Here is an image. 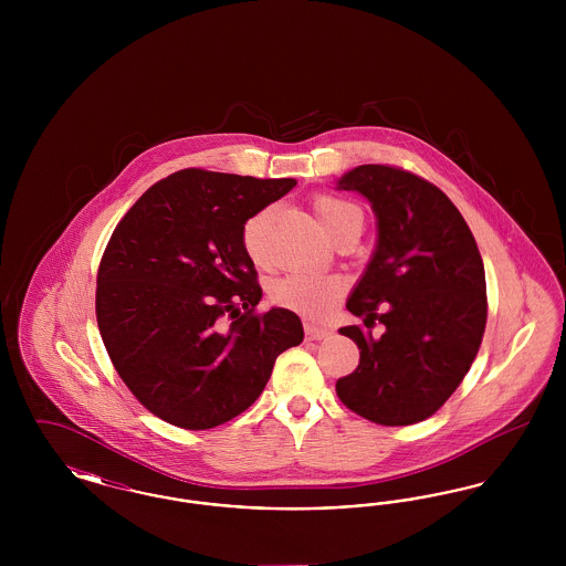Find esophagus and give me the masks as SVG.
I'll return each instance as SVG.
<instances>
[{"label":"esophagus","instance_id":"34e87169","mask_svg":"<svg viewBox=\"0 0 566 566\" xmlns=\"http://www.w3.org/2000/svg\"><path fill=\"white\" fill-rule=\"evenodd\" d=\"M331 335V328H326V326H318V324H305V337L307 339H312V342H321V339H326Z\"/></svg>","mask_w":566,"mask_h":566}]
</instances>
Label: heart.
Segmentation results:
<instances>
[{"label": "heart", "mask_w": 566, "mask_h": 566, "mask_svg": "<svg viewBox=\"0 0 566 566\" xmlns=\"http://www.w3.org/2000/svg\"><path fill=\"white\" fill-rule=\"evenodd\" d=\"M314 212L323 224L324 233L331 238L342 227L352 222L363 224V212L350 201L335 195H318L312 201ZM271 208H263L256 214L250 216L243 222V250L254 263H265L268 259V231H270ZM344 280L333 273H312V271H295L271 284V298L298 312L307 318H326L337 305L339 296L344 295Z\"/></svg>", "instance_id": "b5f03b06"}]
</instances>
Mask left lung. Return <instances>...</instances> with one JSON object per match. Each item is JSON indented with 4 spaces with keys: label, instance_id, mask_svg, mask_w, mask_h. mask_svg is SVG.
Masks as SVG:
<instances>
[{
    "label": "left lung",
    "instance_id": "1",
    "mask_svg": "<svg viewBox=\"0 0 566 566\" xmlns=\"http://www.w3.org/2000/svg\"><path fill=\"white\" fill-rule=\"evenodd\" d=\"M339 189L365 195L377 248L346 307L363 324L339 328L360 350L337 379L339 401L384 427L427 420L473 365L488 318L484 261L457 206L429 180L395 165H358Z\"/></svg>",
    "mask_w": 566,
    "mask_h": 566
}]
</instances>
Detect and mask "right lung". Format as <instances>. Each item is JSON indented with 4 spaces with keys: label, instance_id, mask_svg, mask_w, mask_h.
<instances>
[{
    "label": "right lung",
    "instance_id": "right-lung-1",
    "mask_svg": "<svg viewBox=\"0 0 566 566\" xmlns=\"http://www.w3.org/2000/svg\"><path fill=\"white\" fill-rule=\"evenodd\" d=\"M295 185L189 167L116 224L97 271V326L116 374L165 422H229L303 342L295 312H256L263 291L242 243L243 222Z\"/></svg>",
    "mask_w": 566,
    "mask_h": 566
}]
</instances>
